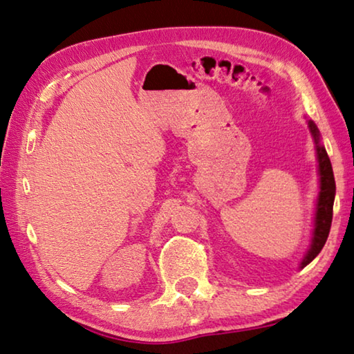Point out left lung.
<instances>
[{"instance_id": "obj_1", "label": "left lung", "mask_w": 354, "mask_h": 354, "mask_svg": "<svg viewBox=\"0 0 354 354\" xmlns=\"http://www.w3.org/2000/svg\"><path fill=\"white\" fill-rule=\"evenodd\" d=\"M308 127H309L310 134H313L314 142H315L317 160H319L320 192H319V198H317L313 241H310V247L308 250L306 256L303 257L301 263H299V268L306 267L308 263L320 253L322 248L325 247L329 230H331L333 205H334V195H335V181H334V175H333L331 160H329V158H328L325 147L320 143V131L315 127V123L313 122V120H309Z\"/></svg>"}]
</instances>
